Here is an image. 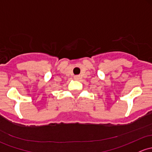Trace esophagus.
Here are the masks:
<instances>
[{
  "label": "esophagus",
  "mask_w": 152,
  "mask_h": 152,
  "mask_svg": "<svg viewBox=\"0 0 152 152\" xmlns=\"http://www.w3.org/2000/svg\"><path fill=\"white\" fill-rule=\"evenodd\" d=\"M74 79H80V76H74Z\"/></svg>",
  "instance_id": "esophagus-1"
}]
</instances>
